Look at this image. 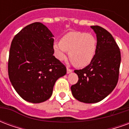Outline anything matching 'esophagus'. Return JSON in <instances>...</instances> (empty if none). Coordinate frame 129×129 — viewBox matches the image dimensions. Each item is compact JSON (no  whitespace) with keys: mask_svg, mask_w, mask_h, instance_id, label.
<instances>
[{"mask_svg":"<svg viewBox=\"0 0 129 129\" xmlns=\"http://www.w3.org/2000/svg\"><path fill=\"white\" fill-rule=\"evenodd\" d=\"M72 72H73V70H72V69H70V68H67V73H68V74H69V73H72Z\"/></svg>","mask_w":129,"mask_h":129,"instance_id":"obj_1","label":"esophagus"}]
</instances>
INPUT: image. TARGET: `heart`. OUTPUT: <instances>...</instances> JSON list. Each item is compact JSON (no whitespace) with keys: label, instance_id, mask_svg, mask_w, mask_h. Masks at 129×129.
Wrapping results in <instances>:
<instances>
[{"label":"heart","instance_id":"heart-1","mask_svg":"<svg viewBox=\"0 0 129 129\" xmlns=\"http://www.w3.org/2000/svg\"><path fill=\"white\" fill-rule=\"evenodd\" d=\"M97 39L92 34L80 32H70L61 39L60 42L54 43V54L63 61L69 52V58L74 65L84 68L94 59L97 51Z\"/></svg>","mask_w":129,"mask_h":129}]
</instances>
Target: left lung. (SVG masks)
<instances>
[{
	"mask_svg": "<svg viewBox=\"0 0 129 129\" xmlns=\"http://www.w3.org/2000/svg\"><path fill=\"white\" fill-rule=\"evenodd\" d=\"M97 35V51L92 62L81 70H75L77 83L71 86L73 97L84 103L104 100L116 86L119 78L121 54L113 36L98 25L91 26Z\"/></svg>",
	"mask_w": 129,
	"mask_h": 129,
	"instance_id": "8db88e82",
	"label": "left lung"
}]
</instances>
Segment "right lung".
<instances>
[{
    "instance_id": "right-lung-1",
    "label": "right lung",
    "mask_w": 129,
    "mask_h": 129,
    "mask_svg": "<svg viewBox=\"0 0 129 129\" xmlns=\"http://www.w3.org/2000/svg\"><path fill=\"white\" fill-rule=\"evenodd\" d=\"M54 35L39 22L29 24L14 37L8 59V75L23 100L41 103L52 94L56 81L66 68L54 56Z\"/></svg>"
}]
</instances>
